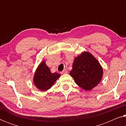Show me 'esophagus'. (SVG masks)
Listing matches in <instances>:
<instances>
[{"mask_svg":"<svg viewBox=\"0 0 126 126\" xmlns=\"http://www.w3.org/2000/svg\"><path fill=\"white\" fill-rule=\"evenodd\" d=\"M67 73H68V71H67L66 69H64L61 72V73L63 74H63H66Z\"/></svg>","mask_w":126,"mask_h":126,"instance_id":"34e87169","label":"esophagus"}]
</instances>
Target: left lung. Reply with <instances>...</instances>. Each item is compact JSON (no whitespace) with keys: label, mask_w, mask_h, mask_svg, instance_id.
Masks as SVG:
<instances>
[{"label":"left lung","mask_w":126,"mask_h":126,"mask_svg":"<svg viewBox=\"0 0 126 126\" xmlns=\"http://www.w3.org/2000/svg\"><path fill=\"white\" fill-rule=\"evenodd\" d=\"M69 74L77 85L85 91H91L100 82L103 70L98 60L85 51L75 58Z\"/></svg>","instance_id":"1"}]
</instances>
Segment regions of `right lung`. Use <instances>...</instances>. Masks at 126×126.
I'll return each instance as SVG.
<instances>
[{
	"label": "right lung",
	"instance_id": "right-lung-1",
	"mask_svg": "<svg viewBox=\"0 0 126 126\" xmlns=\"http://www.w3.org/2000/svg\"><path fill=\"white\" fill-rule=\"evenodd\" d=\"M61 75L56 72L53 73L46 64L45 61H42L35 70L33 77L34 85L41 91H46L53 85Z\"/></svg>",
	"mask_w": 126,
	"mask_h": 126
}]
</instances>
